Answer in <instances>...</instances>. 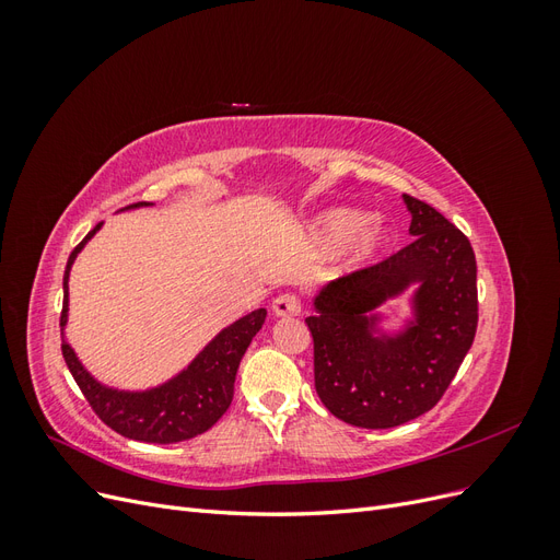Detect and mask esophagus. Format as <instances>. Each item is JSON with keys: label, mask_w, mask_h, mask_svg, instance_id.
<instances>
[{"label": "esophagus", "mask_w": 560, "mask_h": 560, "mask_svg": "<svg viewBox=\"0 0 560 560\" xmlns=\"http://www.w3.org/2000/svg\"><path fill=\"white\" fill-rule=\"evenodd\" d=\"M270 308L278 317H296L301 315V301L294 294H280Z\"/></svg>", "instance_id": "esophagus-1"}]
</instances>
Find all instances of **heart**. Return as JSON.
Returning <instances> with one entry per match:
<instances>
[{
  "mask_svg": "<svg viewBox=\"0 0 560 560\" xmlns=\"http://www.w3.org/2000/svg\"><path fill=\"white\" fill-rule=\"evenodd\" d=\"M308 233L322 252L343 249V264L348 268L371 264L389 241V229L383 219L348 208H331L317 214Z\"/></svg>",
  "mask_w": 560,
  "mask_h": 560,
  "instance_id": "b5f03b06",
  "label": "heart"
}]
</instances>
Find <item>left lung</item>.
Listing matches in <instances>:
<instances>
[{
    "label": "left lung",
    "mask_w": 560,
    "mask_h": 560,
    "mask_svg": "<svg viewBox=\"0 0 560 560\" xmlns=\"http://www.w3.org/2000/svg\"><path fill=\"white\" fill-rule=\"evenodd\" d=\"M413 243L393 257L327 282L306 325L315 389L348 425H404L442 399L477 334V259L469 241L428 202L404 194ZM409 293L410 315L383 314ZM400 325L387 330V320Z\"/></svg>",
    "instance_id": "1"
}]
</instances>
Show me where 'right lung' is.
Wrapping results in <instances>:
<instances>
[{"instance_id":"right-lung-1","label":"right lung","mask_w":560,"mask_h":560,"mask_svg":"<svg viewBox=\"0 0 560 560\" xmlns=\"http://www.w3.org/2000/svg\"><path fill=\"white\" fill-rule=\"evenodd\" d=\"M154 202H135L124 208L140 210ZM103 229L100 222L86 238H83L67 259L62 276V358L67 369L72 371L83 397L89 399L93 411L105 420L112 430L135 442L147 444H177L208 432L214 422L226 413L233 399V383L238 374V364L252 338L257 336L266 319V308H257L241 319L231 322L219 331L212 341L202 348L196 358L182 371L167 381L144 389H124L97 381L91 371L83 366L77 350L67 341L65 327L70 319V273L79 257V252L89 245L93 235Z\"/></svg>"}]
</instances>
